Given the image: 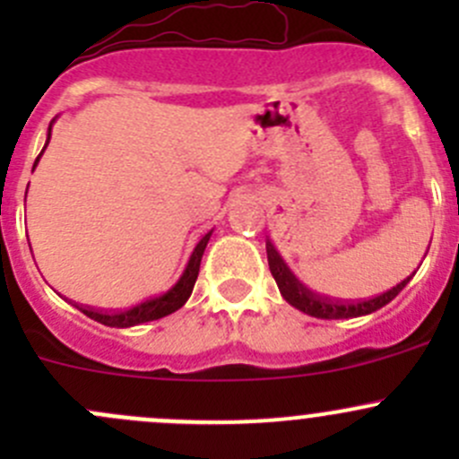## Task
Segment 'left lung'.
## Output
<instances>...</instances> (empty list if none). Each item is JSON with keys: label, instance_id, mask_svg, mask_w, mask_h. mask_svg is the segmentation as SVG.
Returning <instances> with one entry per match:
<instances>
[{"label": "left lung", "instance_id": "left-lung-1", "mask_svg": "<svg viewBox=\"0 0 459 459\" xmlns=\"http://www.w3.org/2000/svg\"><path fill=\"white\" fill-rule=\"evenodd\" d=\"M266 255H268V268H271L273 277H275L281 298H284L290 307L298 308V311L319 319H349V317L371 316V313L379 311L382 307H386L391 299H395V295L400 293V290L409 284L411 277L415 275L413 273V275L402 280L397 286H393L391 290H386V293L377 295V298L373 299H364V302H340V299H337L335 302V299L322 298V295L313 293L311 289H307V286L293 275V271H290L289 264L281 259L280 253H277V248L273 247L271 239L266 242Z\"/></svg>", "mask_w": 459, "mask_h": 459}]
</instances>
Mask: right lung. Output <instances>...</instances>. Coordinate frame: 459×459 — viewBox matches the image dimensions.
Listing matches in <instances>:
<instances>
[{"instance_id": "add662e5", "label": "right lung", "mask_w": 459, "mask_h": 459, "mask_svg": "<svg viewBox=\"0 0 459 459\" xmlns=\"http://www.w3.org/2000/svg\"><path fill=\"white\" fill-rule=\"evenodd\" d=\"M53 122H55V119H53ZM53 122H50V126H48V137H46V143H44V148H41V152L46 151V146H48V142H50ZM41 152H39V157H41ZM39 157H37L35 164H32V170H35ZM211 235H212V230H208V233L204 235L200 242H197V247L193 248L191 257H188V264H186V268H184L182 277H179V280L175 281V284L170 286L166 293L157 295V298H151V299H146V302L137 304V307L126 308V311H117V313H101V311H92V308H86V307H77V308H80L84 316L95 319V322L104 324V326H115V328L137 326V324L152 322V319L170 316V313H175L178 308H182L184 304H186V299L191 298L193 286H195L197 275H200V264H202L204 248H206Z\"/></svg>"}]
</instances>
